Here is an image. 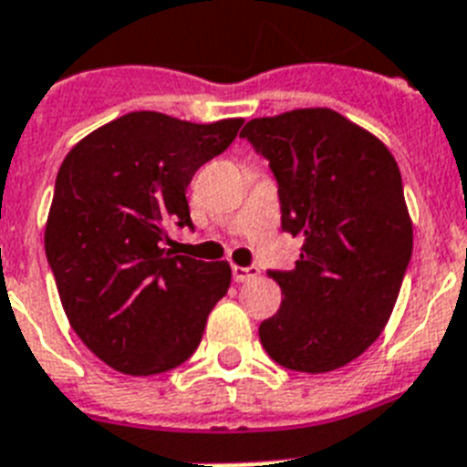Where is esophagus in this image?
<instances>
[{"label":"esophagus","instance_id":"34e87169","mask_svg":"<svg viewBox=\"0 0 467 467\" xmlns=\"http://www.w3.org/2000/svg\"><path fill=\"white\" fill-rule=\"evenodd\" d=\"M234 283H249V280L259 278V268L256 266H233Z\"/></svg>","mask_w":467,"mask_h":467}]
</instances>
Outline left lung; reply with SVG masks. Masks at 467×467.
Segmentation results:
<instances>
[{"label":"left lung","instance_id":"8db88e82","mask_svg":"<svg viewBox=\"0 0 467 467\" xmlns=\"http://www.w3.org/2000/svg\"><path fill=\"white\" fill-rule=\"evenodd\" d=\"M240 136L278 180L283 230L302 237L293 271L268 273L285 295L259 326L261 345L287 369H340L381 336L410 264L396 158L331 108L256 117Z\"/></svg>","mask_w":467,"mask_h":467}]
</instances>
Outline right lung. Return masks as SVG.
<instances>
[{"label": "right lung", "instance_id": "1", "mask_svg": "<svg viewBox=\"0 0 467 467\" xmlns=\"http://www.w3.org/2000/svg\"><path fill=\"white\" fill-rule=\"evenodd\" d=\"M242 122L141 109L98 127L64 158L45 254L71 328L112 369L162 374L199 348L233 271L227 261L174 256L162 242L170 227H192L189 182Z\"/></svg>", "mask_w": 467, "mask_h": 467}]
</instances>
